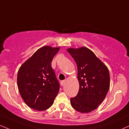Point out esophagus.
<instances>
[{
    "label": "esophagus",
    "instance_id": "1",
    "mask_svg": "<svg viewBox=\"0 0 129 129\" xmlns=\"http://www.w3.org/2000/svg\"><path fill=\"white\" fill-rule=\"evenodd\" d=\"M65 82H66L65 80H62V81H60V85H61V86H63L65 84Z\"/></svg>",
    "mask_w": 129,
    "mask_h": 129
}]
</instances>
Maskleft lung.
Masks as SVG:
<instances>
[{
	"label": "left lung",
	"instance_id": "8db88e82",
	"mask_svg": "<svg viewBox=\"0 0 129 129\" xmlns=\"http://www.w3.org/2000/svg\"><path fill=\"white\" fill-rule=\"evenodd\" d=\"M67 51L77 64L79 83L77 95L70 99L71 105L79 112H90L97 108L109 91V70L88 48H70Z\"/></svg>",
	"mask_w": 129,
	"mask_h": 129
}]
</instances>
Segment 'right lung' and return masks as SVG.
I'll return each mask as SVG.
<instances>
[{"instance_id":"obj_1","label":"right lung","mask_w":129,"mask_h":129,"mask_svg":"<svg viewBox=\"0 0 129 129\" xmlns=\"http://www.w3.org/2000/svg\"><path fill=\"white\" fill-rule=\"evenodd\" d=\"M59 47L40 48L20 67L17 85L23 100L29 108L44 111L50 107L59 91V83L52 68Z\"/></svg>"}]
</instances>
